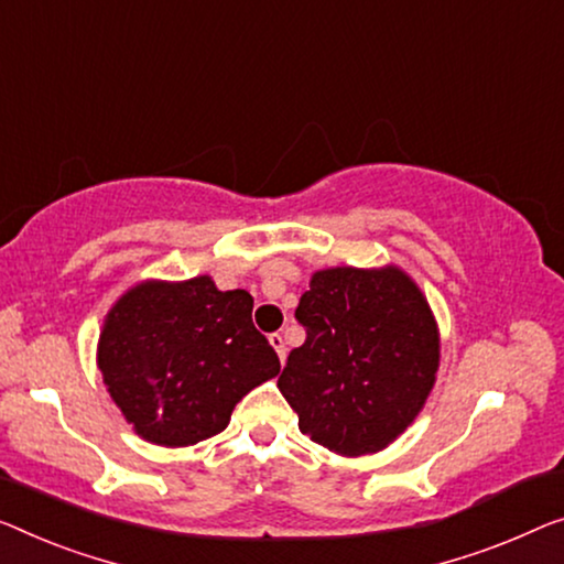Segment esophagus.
Here are the masks:
<instances>
[{"label": "esophagus", "mask_w": 564, "mask_h": 564, "mask_svg": "<svg viewBox=\"0 0 564 564\" xmlns=\"http://www.w3.org/2000/svg\"><path fill=\"white\" fill-rule=\"evenodd\" d=\"M268 341H271V347H273L275 351H279V359H281V362H285V355H289V349H285V339H283V334L275 332V334L268 336Z\"/></svg>", "instance_id": "obj_1"}]
</instances>
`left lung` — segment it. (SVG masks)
<instances>
[{
  "mask_svg": "<svg viewBox=\"0 0 564 564\" xmlns=\"http://www.w3.org/2000/svg\"><path fill=\"white\" fill-rule=\"evenodd\" d=\"M296 318L306 341L279 390L301 433L344 458L388 448L423 410L441 365V334L420 285L400 265L316 271Z\"/></svg>",
  "mask_w": 564,
  "mask_h": 564,
  "instance_id": "1",
  "label": "left lung"
}]
</instances>
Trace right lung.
Here are the masks:
<instances>
[{"instance_id": "add662e5", "label": "right lung", "mask_w": 564, "mask_h": 564, "mask_svg": "<svg viewBox=\"0 0 564 564\" xmlns=\"http://www.w3.org/2000/svg\"><path fill=\"white\" fill-rule=\"evenodd\" d=\"M96 362L133 433L164 448L223 433L235 405L281 372L253 296L209 275L131 285L108 308Z\"/></svg>"}]
</instances>
